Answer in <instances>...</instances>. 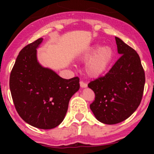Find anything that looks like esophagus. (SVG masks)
Wrapping results in <instances>:
<instances>
[{
    "label": "esophagus",
    "instance_id": "esophagus-1",
    "mask_svg": "<svg viewBox=\"0 0 154 154\" xmlns=\"http://www.w3.org/2000/svg\"><path fill=\"white\" fill-rule=\"evenodd\" d=\"M80 86L81 88H86L87 87V83H84L83 81H80Z\"/></svg>",
    "mask_w": 154,
    "mask_h": 154
}]
</instances>
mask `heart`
<instances>
[{"instance_id":"heart-1","label":"heart","mask_w":154,"mask_h":154,"mask_svg":"<svg viewBox=\"0 0 154 154\" xmlns=\"http://www.w3.org/2000/svg\"><path fill=\"white\" fill-rule=\"evenodd\" d=\"M115 52L111 46L102 47L100 45H94L85 50L80 58L82 61H87L85 71L88 77L97 78L107 71L114 58Z\"/></svg>"}]
</instances>
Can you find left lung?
<instances>
[{"mask_svg":"<svg viewBox=\"0 0 154 154\" xmlns=\"http://www.w3.org/2000/svg\"><path fill=\"white\" fill-rule=\"evenodd\" d=\"M121 55L104 77L88 84L95 94L90 109L96 119L106 125H116L128 119L139 106L145 75L139 54L116 37Z\"/></svg>","mask_w":154,"mask_h":154,"instance_id":"left-lung-1","label":"left lung"}]
</instances>
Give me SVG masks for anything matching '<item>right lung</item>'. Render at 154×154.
Here are the masks:
<instances>
[{"label":"right lung","mask_w":154,"mask_h":154,"mask_svg":"<svg viewBox=\"0 0 154 154\" xmlns=\"http://www.w3.org/2000/svg\"><path fill=\"white\" fill-rule=\"evenodd\" d=\"M38 38L18 54L10 78L14 105L20 117L34 127L49 130L63 122L71 97L80 88V79L62 78L37 60Z\"/></svg>","instance_id":"right-lung-1"}]
</instances>
